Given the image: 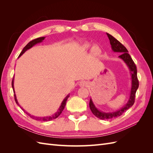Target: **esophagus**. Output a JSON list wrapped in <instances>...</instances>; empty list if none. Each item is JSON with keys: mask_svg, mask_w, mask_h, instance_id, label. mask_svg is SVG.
<instances>
[{"mask_svg": "<svg viewBox=\"0 0 153 153\" xmlns=\"http://www.w3.org/2000/svg\"><path fill=\"white\" fill-rule=\"evenodd\" d=\"M88 82L87 81H82L80 82L79 84V85L81 87H87L88 86Z\"/></svg>", "mask_w": 153, "mask_h": 153, "instance_id": "esophagus-1", "label": "esophagus"}]
</instances>
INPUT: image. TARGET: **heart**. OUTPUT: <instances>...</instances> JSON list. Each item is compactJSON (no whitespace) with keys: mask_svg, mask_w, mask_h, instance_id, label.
<instances>
[{"mask_svg":"<svg viewBox=\"0 0 153 153\" xmlns=\"http://www.w3.org/2000/svg\"><path fill=\"white\" fill-rule=\"evenodd\" d=\"M91 47V45L89 44H84L82 46V49L84 50H89ZM91 55L92 57L94 58H99L101 55V50L98 45L92 46L91 49Z\"/></svg>","mask_w":153,"mask_h":153,"instance_id":"b5f03b06","label":"heart"}]
</instances>
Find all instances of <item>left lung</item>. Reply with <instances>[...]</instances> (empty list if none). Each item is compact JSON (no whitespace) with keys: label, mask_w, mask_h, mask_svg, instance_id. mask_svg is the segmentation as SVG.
<instances>
[{"label":"left lung","mask_w":153,"mask_h":153,"mask_svg":"<svg viewBox=\"0 0 153 153\" xmlns=\"http://www.w3.org/2000/svg\"><path fill=\"white\" fill-rule=\"evenodd\" d=\"M106 34H107V36L108 37V39L110 40V43L111 45L112 50L114 52H119L120 53H121L119 55V57L123 60L129 69V71H130L131 74V87L128 101L121 109L115 111V112H102V111H100L96 107L94 104L92 102V99H90L89 107L91 112L96 117L100 119H110L112 118L118 117L119 116H121L125 111H126L128 109L131 107L134 104V102H135V94L138 88V85H139L137 78V67L131 57H130V55L128 53V50L124 45H123L118 40L115 39L112 35L109 34L108 33H106Z\"/></svg>","instance_id":"left-lung-1"}]
</instances>
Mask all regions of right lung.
I'll return each mask as SVG.
<instances>
[{"label": "right lung", "instance_id": "add662e5", "mask_svg": "<svg viewBox=\"0 0 153 153\" xmlns=\"http://www.w3.org/2000/svg\"><path fill=\"white\" fill-rule=\"evenodd\" d=\"M45 37H41V38H37V39H34V40H32V41H30V42H29L28 44H27V45L25 46V47L24 48V49L22 50V51L20 54V55H19V57H20V56H22V55L23 54H24L27 50H29V49L31 48L32 47H34V46L35 45L38 44V43H41V42H43V41L45 39ZM12 87H13L14 93H15V88H14V78H13V80H12ZM14 96H15V101H16V103L18 106H19L21 108V109L24 110V112H25L27 115H29V116H30L32 119L37 120V121H52V120H53V119H55L57 118V117L59 116V115H61V114L62 113V112L63 111L64 107H65V105H66V101H67L68 98H69V94H68L67 96L66 97V98L63 100L62 102L61 103V106H60V107H59V108L58 109L57 112H55L54 114H53V115H50V116H46V117H37V116H34V115H30L29 113L25 112V110L22 107V106L20 105L19 103H18V101H17V99H16V94H14Z\"/></svg>", "mask_w": 153, "mask_h": 153}]
</instances>
